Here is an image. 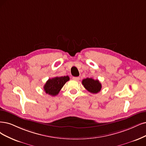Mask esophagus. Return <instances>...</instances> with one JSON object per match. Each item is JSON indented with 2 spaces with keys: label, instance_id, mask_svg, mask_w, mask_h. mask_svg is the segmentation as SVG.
<instances>
[{
  "label": "esophagus",
  "instance_id": "1",
  "mask_svg": "<svg viewBox=\"0 0 146 146\" xmlns=\"http://www.w3.org/2000/svg\"><path fill=\"white\" fill-rule=\"evenodd\" d=\"M73 79L74 80H79L80 79L79 77H73Z\"/></svg>",
  "mask_w": 146,
  "mask_h": 146
}]
</instances>
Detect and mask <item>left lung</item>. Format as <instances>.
<instances>
[{
  "mask_svg": "<svg viewBox=\"0 0 146 146\" xmlns=\"http://www.w3.org/2000/svg\"><path fill=\"white\" fill-rule=\"evenodd\" d=\"M82 84L86 90L93 94L100 92L102 88V85L98 79L94 80L93 78H87L82 80Z\"/></svg>",
  "mask_w": 146,
  "mask_h": 146,
  "instance_id": "obj_1",
  "label": "left lung"
}]
</instances>
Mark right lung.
Wrapping results in <instances>:
<instances>
[{
    "mask_svg": "<svg viewBox=\"0 0 146 146\" xmlns=\"http://www.w3.org/2000/svg\"><path fill=\"white\" fill-rule=\"evenodd\" d=\"M69 80L70 78L68 76L48 79L44 85V90L46 93L50 96H56L64 84Z\"/></svg>",
    "mask_w": 146,
    "mask_h": 146,
    "instance_id": "obj_1",
    "label": "right lung"
}]
</instances>
